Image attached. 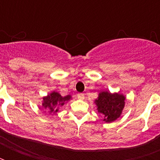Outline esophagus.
Segmentation results:
<instances>
[{
    "mask_svg": "<svg viewBox=\"0 0 160 160\" xmlns=\"http://www.w3.org/2000/svg\"><path fill=\"white\" fill-rule=\"evenodd\" d=\"M77 97L78 99H80V100H84V99H85V95H84V94H82V93H80V94H78L77 95Z\"/></svg>",
    "mask_w": 160,
    "mask_h": 160,
    "instance_id": "esophagus-1",
    "label": "esophagus"
}]
</instances>
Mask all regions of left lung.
<instances>
[{
	"label": "left lung",
	"instance_id": "obj_1",
	"mask_svg": "<svg viewBox=\"0 0 160 160\" xmlns=\"http://www.w3.org/2000/svg\"><path fill=\"white\" fill-rule=\"evenodd\" d=\"M125 96L119 93L100 91L95 104L103 116V121L111 123L120 117L125 105Z\"/></svg>",
	"mask_w": 160,
	"mask_h": 160
}]
</instances>
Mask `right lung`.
Segmentation results:
<instances>
[{
  "label": "right lung",
  "instance_id": "right-lung-1",
  "mask_svg": "<svg viewBox=\"0 0 160 160\" xmlns=\"http://www.w3.org/2000/svg\"><path fill=\"white\" fill-rule=\"evenodd\" d=\"M71 99V95H68L66 96H61L58 92L50 93L46 96H44L42 100V108L45 112H48L49 114H55L59 111L60 107L66 104Z\"/></svg>",
  "mask_w": 160,
  "mask_h": 160
}]
</instances>
